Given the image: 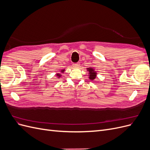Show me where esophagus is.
Returning <instances> with one entry per match:
<instances>
[{
    "label": "esophagus",
    "mask_w": 150,
    "mask_h": 150,
    "mask_svg": "<svg viewBox=\"0 0 150 150\" xmlns=\"http://www.w3.org/2000/svg\"><path fill=\"white\" fill-rule=\"evenodd\" d=\"M80 65V63L79 62H77V63H74L73 64V67H79Z\"/></svg>",
    "instance_id": "1"
}]
</instances>
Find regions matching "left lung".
<instances>
[{
  "label": "left lung",
  "mask_w": 150,
  "mask_h": 150,
  "mask_svg": "<svg viewBox=\"0 0 150 150\" xmlns=\"http://www.w3.org/2000/svg\"><path fill=\"white\" fill-rule=\"evenodd\" d=\"M87 71L89 72V79L91 81L96 79L97 72L95 71V70L93 67H88L87 68Z\"/></svg>",
  "instance_id": "8db88e82"
}]
</instances>
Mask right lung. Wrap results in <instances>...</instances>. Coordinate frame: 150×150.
Returning <instances> with one entry per match:
<instances>
[{"label":"right lung","instance_id":"1","mask_svg":"<svg viewBox=\"0 0 150 150\" xmlns=\"http://www.w3.org/2000/svg\"><path fill=\"white\" fill-rule=\"evenodd\" d=\"M64 71H65V69H62L61 71V72H62V73H63V72H64ZM56 76L57 77V78H61V74H60L59 73H57L56 74Z\"/></svg>","mask_w":150,"mask_h":150}]
</instances>
